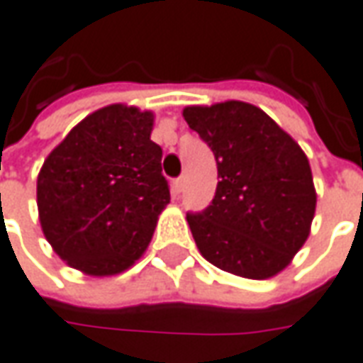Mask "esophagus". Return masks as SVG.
Here are the masks:
<instances>
[{"label": "esophagus", "instance_id": "esophagus-1", "mask_svg": "<svg viewBox=\"0 0 363 363\" xmlns=\"http://www.w3.org/2000/svg\"><path fill=\"white\" fill-rule=\"evenodd\" d=\"M184 186H186L184 177H177V179H174V184H172V189H174V194H182V191H184Z\"/></svg>", "mask_w": 363, "mask_h": 363}]
</instances>
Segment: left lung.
<instances>
[{
    "label": "left lung",
    "instance_id": "left-lung-1",
    "mask_svg": "<svg viewBox=\"0 0 363 363\" xmlns=\"http://www.w3.org/2000/svg\"><path fill=\"white\" fill-rule=\"evenodd\" d=\"M184 118L211 148V206L187 213L199 253L217 269L264 281L284 271L311 235L316 189L291 134L249 102L186 106Z\"/></svg>",
    "mask_w": 363,
    "mask_h": 363
}]
</instances>
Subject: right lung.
Segmentation results:
<instances>
[{
	"mask_svg": "<svg viewBox=\"0 0 363 363\" xmlns=\"http://www.w3.org/2000/svg\"><path fill=\"white\" fill-rule=\"evenodd\" d=\"M154 114L110 104L81 120L43 162L37 209L45 239L91 277L130 269L169 203Z\"/></svg>",
	"mask_w": 363,
	"mask_h": 363,
	"instance_id": "1",
	"label": "right lung"
}]
</instances>
